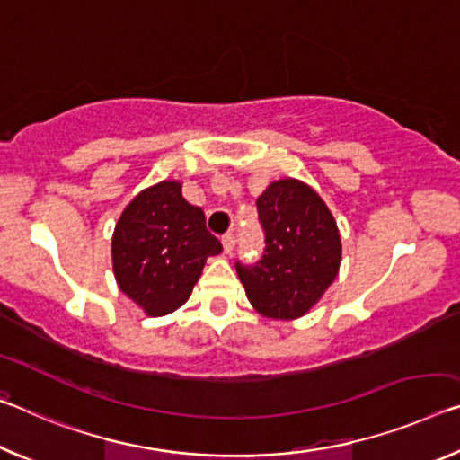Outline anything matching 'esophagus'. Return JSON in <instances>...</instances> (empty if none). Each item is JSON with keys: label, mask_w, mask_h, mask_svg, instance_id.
I'll list each match as a JSON object with an SVG mask.
<instances>
[{"label": "esophagus", "mask_w": 460, "mask_h": 460, "mask_svg": "<svg viewBox=\"0 0 460 460\" xmlns=\"http://www.w3.org/2000/svg\"><path fill=\"white\" fill-rule=\"evenodd\" d=\"M222 244H224L226 252H232V251H234V246H236V236L232 234V232H226V234L222 236Z\"/></svg>", "instance_id": "esophagus-1"}]
</instances>
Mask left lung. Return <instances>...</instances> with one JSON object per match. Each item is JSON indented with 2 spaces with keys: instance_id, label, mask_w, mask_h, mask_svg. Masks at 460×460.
Segmentation results:
<instances>
[{
  "instance_id": "obj_1",
  "label": "left lung",
  "mask_w": 460,
  "mask_h": 460,
  "mask_svg": "<svg viewBox=\"0 0 460 460\" xmlns=\"http://www.w3.org/2000/svg\"><path fill=\"white\" fill-rule=\"evenodd\" d=\"M265 249L257 263L236 261L254 308L270 319H298L321 300L341 263V238L324 201L300 181L271 182L257 199Z\"/></svg>"
}]
</instances>
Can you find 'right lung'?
I'll return each mask as SVG.
<instances>
[{"instance_id":"add662e5","label":"right lung","mask_w":460,"mask_h":460,"mask_svg":"<svg viewBox=\"0 0 460 460\" xmlns=\"http://www.w3.org/2000/svg\"><path fill=\"white\" fill-rule=\"evenodd\" d=\"M222 243L190 206L181 182L162 181L141 190L112 234V270L121 292L150 316L168 314L189 300L206 259Z\"/></svg>"}]
</instances>
